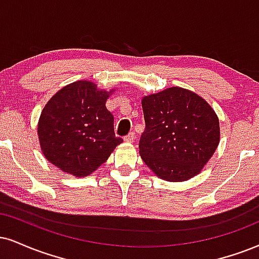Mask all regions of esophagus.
Returning <instances> with one entry per match:
<instances>
[{
  "label": "esophagus",
  "mask_w": 259,
  "mask_h": 259,
  "mask_svg": "<svg viewBox=\"0 0 259 259\" xmlns=\"http://www.w3.org/2000/svg\"><path fill=\"white\" fill-rule=\"evenodd\" d=\"M123 140H124V142H126V143H133V140H135V133L131 132L130 135H127L126 137H124Z\"/></svg>",
  "instance_id": "34e87169"
}]
</instances>
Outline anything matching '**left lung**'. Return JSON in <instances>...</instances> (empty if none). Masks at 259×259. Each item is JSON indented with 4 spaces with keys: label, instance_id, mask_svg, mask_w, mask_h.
Returning <instances> with one entry per match:
<instances>
[{
    "label": "left lung",
    "instance_id": "1",
    "mask_svg": "<svg viewBox=\"0 0 259 259\" xmlns=\"http://www.w3.org/2000/svg\"><path fill=\"white\" fill-rule=\"evenodd\" d=\"M145 131L139 154L156 177L170 183L200 173L220 143V122L204 98L187 89L168 88L142 100Z\"/></svg>",
    "mask_w": 259,
    "mask_h": 259
}]
</instances>
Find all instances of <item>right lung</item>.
<instances>
[{"label": "right lung", "mask_w": 259, "mask_h": 259, "mask_svg": "<svg viewBox=\"0 0 259 259\" xmlns=\"http://www.w3.org/2000/svg\"><path fill=\"white\" fill-rule=\"evenodd\" d=\"M95 82L66 85L48 101L38 120V139L50 163L76 178L89 177L107 161L122 139L115 137L109 96Z\"/></svg>", "instance_id": "add662e5"}]
</instances>
